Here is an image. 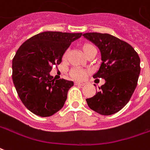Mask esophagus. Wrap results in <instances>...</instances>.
Listing matches in <instances>:
<instances>
[{
  "mask_svg": "<svg viewBox=\"0 0 150 150\" xmlns=\"http://www.w3.org/2000/svg\"><path fill=\"white\" fill-rule=\"evenodd\" d=\"M75 85H79V86H83L85 85V83H80V82H75Z\"/></svg>",
  "mask_w": 150,
  "mask_h": 150,
  "instance_id": "obj_1",
  "label": "esophagus"
}]
</instances>
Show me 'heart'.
Listing matches in <instances>:
<instances>
[{
  "mask_svg": "<svg viewBox=\"0 0 150 150\" xmlns=\"http://www.w3.org/2000/svg\"><path fill=\"white\" fill-rule=\"evenodd\" d=\"M94 49H95V47L93 45H91V44H83L81 46V50H82L83 53H84L85 56H87ZM66 55H67V53H65L64 55H63V58L66 57ZM70 74L75 79H82L85 76L86 74H87V71H83L82 69H79V68H73L71 71Z\"/></svg>",
  "mask_w": 150,
  "mask_h": 150,
  "instance_id": "heart-1",
  "label": "heart"
}]
</instances>
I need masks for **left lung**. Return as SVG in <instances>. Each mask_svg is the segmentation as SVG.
<instances>
[{"label":"left lung","mask_w":150,"mask_h":150,"mask_svg":"<svg viewBox=\"0 0 150 150\" xmlns=\"http://www.w3.org/2000/svg\"><path fill=\"white\" fill-rule=\"evenodd\" d=\"M83 37L100 52L101 63L93 78L105 79L96 95L86 99L88 107L102 115H111L129 101L141 72L140 57L133 48L107 33L90 32Z\"/></svg>","instance_id":"8db88e82"}]
</instances>
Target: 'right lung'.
<instances>
[{"label":"right lung","mask_w":150,"mask_h":150,"mask_svg":"<svg viewBox=\"0 0 150 150\" xmlns=\"http://www.w3.org/2000/svg\"><path fill=\"white\" fill-rule=\"evenodd\" d=\"M82 33L45 31L19 47L12 63V79L23 105L35 115L49 117L63 107L73 81L55 80L50 72Z\"/></svg>","instance_id":"add662e5"}]
</instances>
